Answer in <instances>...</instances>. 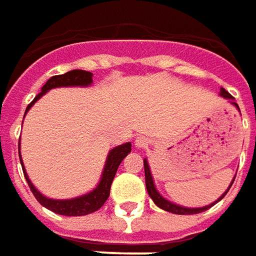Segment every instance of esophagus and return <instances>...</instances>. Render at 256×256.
<instances>
[{
    "label": "esophagus",
    "instance_id": "obj_1",
    "mask_svg": "<svg viewBox=\"0 0 256 256\" xmlns=\"http://www.w3.org/2000/svg\"><path fill=\"white\" fill-rule=\"evenodd\" d=\"M146 144H148L146 138H143V136L136 138V140H135V146H136V148H144Z\"/></svg>",
    "mask_w": 256,
    "mask_h": 256
}]
</instances>
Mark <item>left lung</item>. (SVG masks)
<instances>
[{"label": "left lung", "instance_id": "8db88e82", "mask_svg": "<svg viewBox=\"0 0 256 256\" xmlns=\"http://www.w3.org/2000/svg\"><path fill=\"white\" fill-rule=\"evenodd\" d=\"M220 95L224 96V98H226V99H229V100H232L233 99V96L230 95L229 92L226 90H220ZM233 104H234L236 108H238V104L236 102H232ZM143 164H144V178H146V188H148V196L153 198L154 204L157 206H160L161 210H166V211L168 212H172V214H179V215H193V214H198V212H202V211H206L208 208H211L214 204H216L218 201H220L222 198H224V196H226V193L229 192V189L232 188V184H233V182L230 183L229 189L226 190L224 193V196L219 198L216 202H214V204H211V206H202V208H184V206H176V204H174V202H170L168 200H166L164 197H161L160 193L156 190V188H154V182H153V178H152V174H150V170H148V161L143 160Z\"/></svg>", "mask_w": 256, "mask_h": 256}]
</instances>
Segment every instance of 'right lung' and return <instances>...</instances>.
<instances>
[{"label":"right lung","instance_id":"right-lung-1","mask_svg":"<svg viewBox=\"0 0 256 256\" xmlns=\"http://www.w3.org/2000/svg\"><path fill=\"white\" fill-rule=\"evenodd\" d=\"M92 82V73L90 72H85V70H72V72H67L60 76H54L50 77L46 84L41 88V92L38 94L32 102L27 106L26 113L28 112V108H32L34 102H37L41 96L44 95L45 92H48L52 88H58V86H74V85H90ZM20 148V144H19ZM131 152V143H124L121 146L114 148L108 156V161H106V166H104V171H103L102 179L98 184L94 192H90L88 194L82 196V197H77V198H72V200H50L46 198L44 196L41 194L34 186H32V180L27 176L26 171H24V166L22 162L20 157V164L23 168V174L26 178L27 183H28V188L32 190V193L34 197L37 198V201L44 206L45 208H48L50 211L59 214V215H66V216H81V215H88L90 212L98 211L100 206L106 202L110 194V188H112V183L116 176V172L118 170L121 161L124 160L126 157V154Z\"/></svg>","mask_w":256,"mask_h":256}]
</instances>
